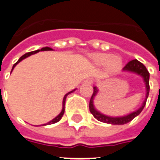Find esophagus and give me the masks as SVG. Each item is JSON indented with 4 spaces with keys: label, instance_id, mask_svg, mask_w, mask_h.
Returning a JSON list of instances; mask_svg holds the SVG:
<instances>
[{
    "label": "esophagus",
    "instance_id": "34e87169",
    "mask_svg": "<svg viewBox=\"0 0 160 160\" xmlns=\"http://www.w3.org/2000/svg\"><path fill=\"white\" fill-rule=\"evenodd\" d=\"M84 82H85V83H88V84H92V83H93V79L91 78H87V79H85Z\"/></svg>",
    "mask_w": 160,
    "mask_h": 160
}]
</instances>
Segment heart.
Masks as SVG:
<instances>
[{
	"label": "heart",
	"mask_w": 160,
	"mask_h": 160,
	"mask_svg": "<svg viewBox=\"0 0 160 160\" xmlns=\"http://www.w3.org/2000/svg\"><path fill=\"white\" fill-rule=\"evenodd\" d=\"M92 60L96 65L104 66L105 70L109 73H116L122 69L123 61L118 56H112L108 53L95 54Z\"/></svg>",
	"instance_id": "heart-1"
}]
</instances>
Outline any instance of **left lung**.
<instances>
[{
  "mask_svg": "<svg viewBox=\"0 0 160 160\" xmlns=\"http://www.w3.org/2000/svg\"><path fill=\"white\" fill-rule=\"evenodd\" d=\"M124 71H128V72H132V73L138 74L141 76L143 79H144V82L145 83V89H146V95H145V101L143 102L141 107L139 109H138L137 111L130 113L128 115L123 116V117H110V116H106L99 112L98 111H97V109L95 108L94 103V98L97 96L98 90V88L95 86L93 87L94 91H93V94L91 96V98L90 100V112H91V114L94 116L95 118L100 121V122H103V123H106V124H124L129 123L130 121L136 118L138 115L140 114V112L143 111V109L145 107V103H146V100L148 98V95H149V91H150V85H149V78H150V74L148 72V70L146 69L145 66L140 62L139 61H138L137 59H134L130 61L124 66Z\"/></svg>",
  "mask_w": 160,
  "mask_h": 160,
  "instance_id": "left-lung-1",
  "label": "left lung"
}]
</instances>
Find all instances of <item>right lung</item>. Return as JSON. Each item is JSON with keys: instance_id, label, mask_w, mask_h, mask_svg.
<instances>
[{"instance_id": "add662e5", "label": "right lung", "mask_w": 160, "mask_h": 160, "mask_svg": "<svg viewBox=\"0 0 160 160\" xmlns=\"http://www.w3.org/2000/svg\"><path fill=\"white\" fill-rule=\"evenodd\" d=\"M45 50H53L52 48H49V47H45V48H42L41 49H37V50H35V51H31V52H28V53H26L25 55H23L22 57H21L19 58V60L18 61L16 62H15V64H14V66H13V68H12V70L14 69V68L15 67V65L18 63V62H20L22 61V60H23V59H25L26 57H29V56H31V55H34V54H36V53L37 52H39V51H45ZM12 70H11V72H12ZM76 91V89L75 90H73V91H69V93H67V94L64 96V98H63V100H62V112H60V114L58 116H57L55 118H53L51 121H49L48 123H47V124H42V125H47V124H55V123H57L58 121H60V119L62 118V117L63 116V113H64V106H65V100H66V98H67V96L69 94H70L71 92H73V91Z\"/></svg>"}]
</instances>
